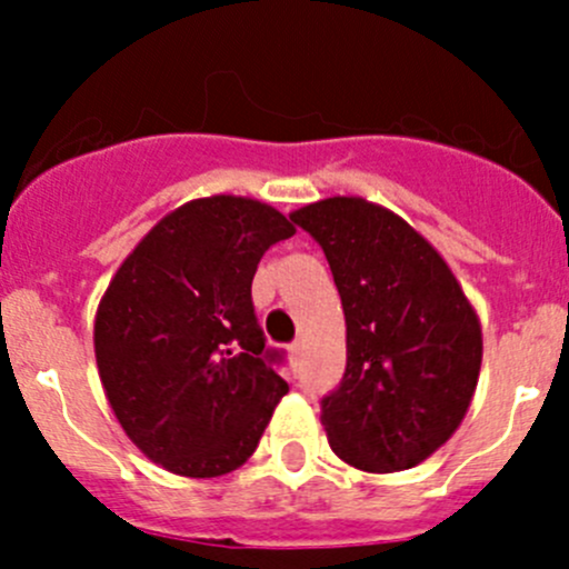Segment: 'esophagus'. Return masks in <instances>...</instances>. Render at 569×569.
<instances>
[{"label": "esophagus", "instance_id": "1", "mask_svg": "<svg viewBox=\"0 0 569 569\" xmlns=\"http://www.w3.org/2000/svg\"><path fill=\"white\" fill-rule=\"evenodd\" d=\"M300 352H302V343L300 341H295V343H291V347H289V358H291V363H300Z\"/></svg>", "mask_w": 569, "mask_h": 569}]
</instances>
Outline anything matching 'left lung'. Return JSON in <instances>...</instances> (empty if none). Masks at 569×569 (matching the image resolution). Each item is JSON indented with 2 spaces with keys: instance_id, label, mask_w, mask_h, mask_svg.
Returning <instances> with one entry per match:
<instances>
[{
  "instance_id": "left-lung-1",
  "label": "left lung",
  "mask_w": 569,
  "mask_h": 569,
  "mask_svg": "<svg viewBox=\"0 0 569 569\" xmlns=\"http://www.w3.org/2000/svg\"><path fill=\"white\" fill-rule=\"evenodd\" d=\"M291 220L325 250L347 319V371L321 399L330 449L371 473L423 462L473 399L479 317L440 252L393 211L327 198Z\"/></svg>"
}]
</instances>
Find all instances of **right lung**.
<instances>
[{"instance_id": "right-lung-1", "label": "right lung", "mask_w": 569, "mask_h": 569, "mask_svg": "<svg viewBox=\"0 0 569 569\" xmlns=\"http://www.w3.org/2000/svg\"><path fill=\"white\" fill-rule=\"evenodd\" d=\"M289 237L272 206L211 194L162 217L109 280L93 327L101 386L131 443L170 473L237 470L289 391L250 295L263 252Z\"/></svg>"}]
</instances>
